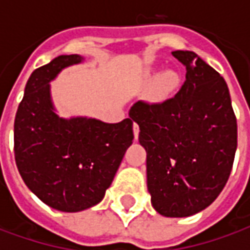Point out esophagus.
<instances>
[{
	"instance_id": "1",
	"label": "esophagus",
	"mask_w": 250,
	"mask_h": 250,
	"mask_svg": "<svg viewBox=\"0 0 250 250\" xmlns=\"http://www.w3.org/2000/svg\"><path fill=\"white\" fill-rule=\"evenodd\" d=\"M132 130H134V138L138 139V136H139V125H138V123L132 125Z\"/></svg>"
}]
</instances>
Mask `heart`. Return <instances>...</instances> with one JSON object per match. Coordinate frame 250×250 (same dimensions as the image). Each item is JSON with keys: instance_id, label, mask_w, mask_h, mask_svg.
<instances>
[{"instance_id": "b5f03b06", "label": "heart", "mask_w": 250, "mask_h": 250, "mask_svg": "<svg viewBox=\"0 0 250 250\" xmlns=\"http://www.w3.org/2000/svg\"><path fill=\"white\" fill-rule=\"evenodd\" d=\"M179 85H181V76L177 72H162L154 83V91H152L154 99L157 102H165L171 99L178 92Z\"/></svg>"}]
</instances>
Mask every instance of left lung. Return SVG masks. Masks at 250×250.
Wrapping results in <instances>:
<instances>
[{"label":"left lung","mask_w":250,"mask_h":250,"mask_svg":"<svg viewBox=\"0 0 250 250\" xmlns=\"http://www.w3.org/2000/svg\"><path fill=\"white\" fill-rule=\"evenodd\" d=\"M186 82L162 103L136 102L147 152V188L165 217H188L208 208L225 188L237 148V119L224 77L194 52L175 51Z\"/></svg>","instance_id":"8db88e82"}]
</instances>
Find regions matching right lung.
I'll list each match as a JSON object with an SVG mask.
<instances>
[{"label":"right lung","instance_id":"obj_1","mask_svg":"<svg viewBox=\"0 0 250 250\" xmlns=\"http://www.w3.org/2000/svg\"><path fill=\"white\" fill-rule=\"evenodd\" d=\"M79 55H62L30 75L14 119V159L30 191L60 211H82L103 199L132 145V119L104 123L55 112L49 82Z\"/></svg>","mask_w":250,"mask_h":250}]
</instances>
